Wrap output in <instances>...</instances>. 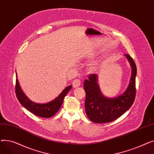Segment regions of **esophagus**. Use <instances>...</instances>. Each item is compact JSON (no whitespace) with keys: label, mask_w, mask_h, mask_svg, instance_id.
<instances>
[{"label":"esophagus","mask_w":154,"mask_h":154,"mask_svg":"<svg viewBox=\"0 0 154 154\" xmlns=\"http://www.w3.org/2000/svg\"><path fill=\"white\" fill-rule=\"evenodd\" d=\"M80 84H81V82H80V80L79 79H75L72 82L73 86L75 88L79 87L80 85Z\"/></svg>","instance_id":"1"}]
</instances>
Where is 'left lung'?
I'll list each match as a JSON object with an SVG mask.
<instances>
[{
  "label": "left lung",
  "instance_id": "left-lung-1",
  "mask_svg": "<svg viewBox=\"0 0 154 154\" xmlns=\"http://www.w3.org/2000/svg\"><path fill=\"white\" fill-rule=\"evenodd\" d=\"M132 67V75L126 91L115 98H108L102 94L97 83V75H88L84 88L86 97L85 109L87 116L94 123H108L116 120L128 110L134 102L136 88V65L130 55L125 54Z\"/></svg>",
  "mask_w": 154,
  "mask_h": 154
}]
</instances>
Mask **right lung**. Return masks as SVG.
<instances>
[{"label":"right lung","instance_id":"right-lung-1","mask_svg":"<svg viewBox=\"0 0 154 154\" xmlns=\"http://www.w3.org/2000/svg\"><path fill=\"white\" fill-rule=\"evenodd\" d=\"M17 77V74H16ZM72 88V85H69L60 93V94L50 102L46 103H37L29 99L24 94L20 87L18 80L16 79L15 94L16 96L23 107L32 114L43 118H49L57 112L63 103V100L69 91Z\"/></svg>","mask_w":154,"mask_h":154}]
</instances>
